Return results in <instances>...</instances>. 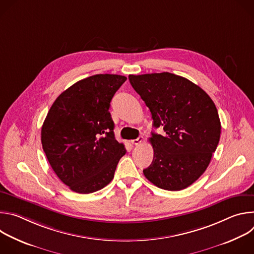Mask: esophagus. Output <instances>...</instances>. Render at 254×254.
<instances>
[{
  "label": "esophagus",
  "mask_w": 254,
  "mask_h": 254,
  "mask_svg": "<svg viewBox=\"0 0 254 254\" xmlns=\"http://www.w3.org/2000/svg\"><path fill=\"white\" fill-rule=\"evenodd\" d=\"M142 140H143V137H142V136H138V137L135 138V139H131L130 142H131L132 144H135V146H138V144H140V143L142 142Z\"/></svg>",
  "instance_id": "esophagus-1"
}]
</instances>
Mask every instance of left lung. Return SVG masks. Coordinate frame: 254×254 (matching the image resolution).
Wrapping results in <instances>:
<instances>
[{
  "mask_svg": "<svg viewBox=\"0 0 254 254\" xmlns=\"http://www.w3.org/2000/svg\"><path fill=\"white\" fill-rule=\"evenodd\" d=\"M132 88L152 114V164L143 175L168 191L192 185L205 172L220 139L221 124L210 96L185 77L169 72L129 75Z\"/></svg>",
  "mask_w": 254,
  "mask_h": 254,
  "instance_id": "1",
  "label": "left lung"
}]
</instances>
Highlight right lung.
<instances>
[{
	"label": "right lung",
	"mask_w": 254,
	"mask_h": 254,
	"mask_svg": "<svg viewBox=\"0 0 254 254\" xmlns=\"http://www.w3.org/2000/svg\"><path fill=\"white\" fill-rule=\"evenodd\" d=\"M126 80L117 74L79 80L56 98L47 114L41 129L43 151L57 177L72 191L89 194L104 188L126 155L108 112Z\"/></svg>",
	"instance_id": "right-lung-1"
}]
</instances>
